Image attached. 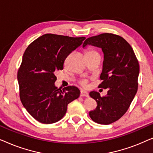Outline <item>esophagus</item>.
I'll return each instance as SVG.
<instances>
[{"label":"esophagus","instance_id":"esophagus-1","mask_svg":"<svg viewBox=\"0 0 153 153\" xmlns=\"http://www.w3.org/2000/svg\"><path fill=\"white\" fill-rule=\"evenodd\" d=\"M80 95L81 96V97H89L88 93V92H86V91H81Z\"/></svg>","mask_w":153,"mask_h":153}]
</instances>
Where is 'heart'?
I'll return each instance as SVG.
<instances>
[{"label": "heart", "instance_id": "obj_1", "mask_svg": "<svg viewBox=\"0 0 153 153\" xmlns=\"http://www.w3.org/2000/svg\"><path fill=\"white\" fill-rule=\"evenodd\" d=\"M85 54H86V56L100 55L97 51H96L95 50H93V49H88L87 51H85ZM87 83H88L87 79H82V80L80 81V83L83 85V86H85V85H87Z\"/></svg>", "mask_w": 153, "mask_h": 153}]
</instances>
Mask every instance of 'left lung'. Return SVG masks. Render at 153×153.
I'll return each instance as SVG.
<instances>
[{
  "mask_svg": "<svg viewBox=\"0 0 153 153\" xmlns=\"http://www.w3.org/2000/svg\"><path fill=\"white\" fill-rule=\"evenodd\" d=\"M86 45L100 47L103 51L102 83L99 88H108L107 95L104 97L98 92L90 93L97 106L89 112V116L94 122L109 125L127 112L137 93L139 62L130 45L119 35L102 33L85 39L83 47Z\"/></svg>",
  "mask_w": 153,
  "mask_h": 153,
  "instance_id": "8db88e82",
  "label": "left lung"
}]
</instances>
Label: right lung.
<instances>
[{
    "label": "right lung",
    "mask_w": 153,
    "mask_h": 153,
    "mask_svg": "<svg viewBox=\"0 0 153 153\" xmlns=\"http://www.w3.org/2000/svg\"><path fill=\"white\" fill-rule=\"evenodd\" d=\"M85 37L45 34L27 47L18 70L21 102L35 120L44 124L58 122L66 114L69 103L77 99L75 86L61 90L55 86V72L63 69L69 54L79 47Z\"/></svg>",
    "instance_id": "1"
}]
</instances>
